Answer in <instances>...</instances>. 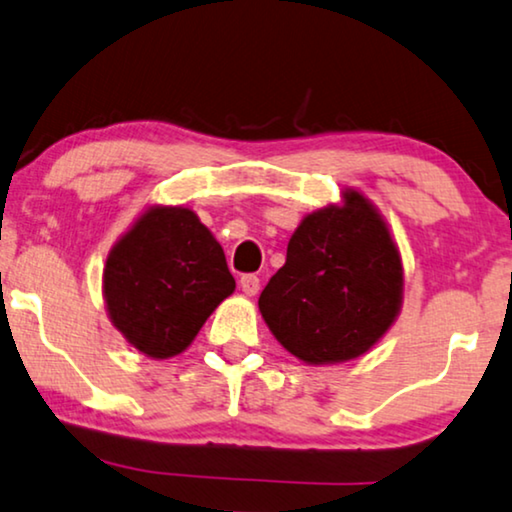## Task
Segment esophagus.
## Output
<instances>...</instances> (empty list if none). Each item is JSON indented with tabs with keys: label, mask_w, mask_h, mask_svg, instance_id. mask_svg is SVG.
I'll list each match as a JSON object with an SVG mask.
<instances>
[{
	"label": "esophagus",
	"mask_w": 512,
	"mask_h": 512,
	"mask_svg": "<svg viewBox=\"0 0 512 512\" xmlns=\"http://www.w3.org/2000/svg\"><path fill=\"white\" fill-rule=\"evenodd\" d=\"M241 290L250 294V297L259 292V278L255 273H246V276H241Z\"/></svg>",
	"instance_id": "obj_1"
}]
</instances>
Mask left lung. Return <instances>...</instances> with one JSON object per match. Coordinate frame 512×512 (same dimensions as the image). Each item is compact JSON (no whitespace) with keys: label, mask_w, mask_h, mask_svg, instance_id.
I'll use <instances>...</instances> for the list:
<instances>
[{"label":"left lung","mask_w":512,"mask_h":512,"mask_svg":"<svg viewBox=\"0 0 512 512\" xmlns=\"http://www.w3.org/2000/svg\"><path fill=\"white\" fill-rule=\"evenodd\" d=\"M401 287V257L383 218L352 190L345 206L311 213L297 227L259 311L294 357L345 362L390 329Z\"/></svg>","instance_id":"obj_1"}]
</instances>
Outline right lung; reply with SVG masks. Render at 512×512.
Segmentation results:
<instances>
[{"label": "right lung", "mask_w": 512, "mask_h": 512, "mask_svg": "<svg viewBox=\"0 0 512 512\" xmlns=\"http://www.w3.org/2000/svg\"><path fill=\"white\" fill-rule=\"evenodd\" d=\"M225 253L190 208H150L111 250L104 297L113 325L136 350L183 352L234 292Z\"/></svg>", "instance_id": "add662e5"}]
</instances>
